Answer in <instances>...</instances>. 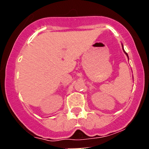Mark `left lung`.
Segmentation results:
<instances>
[{"label": "left lung", "instance_id": "8db88e82", "mask_svg": "<svg viewBox=\"0 0 149 149\" xmlns=\"http://www.w3.org/2000/svg\"><path fill=\"white\" fill-rule=\"evenodd\" d=\"M123 49L124 52H125V54H126V55H127V57H128V54H127V52H125V50H124V49H123Z\"/></svg>", "mask_w": 149, "mask_h": 149}]
</instances>
